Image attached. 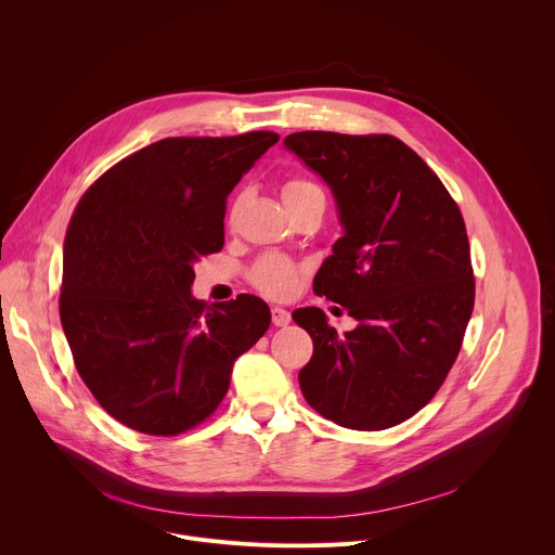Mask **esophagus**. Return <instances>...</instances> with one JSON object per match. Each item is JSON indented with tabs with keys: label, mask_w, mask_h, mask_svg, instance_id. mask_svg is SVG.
<instances>
[{
	"label": "esophagus",
	"mask_w": 555,
	"mask_h": 555,
	"mask_svg": "<svg viewBox=\"0 0 555 555\" xmlns=\"http://www.w3.org/2000/svg\"><path fill=\"white\" fill-rule=\"evenodd\" d=\"M289 321H292V313H289L287 309H283V307H272V323H274L276 327H287Z\"/></svg>",
	"instance_id": "obj_1"
}]
</instances>
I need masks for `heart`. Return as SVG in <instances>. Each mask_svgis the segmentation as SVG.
<instances>
[{
    "mask_svg": "<svg viewBox=\"0 0 555 555\" xmlns=\"http://www.w3.org/2000/svg\"><path fill=\"white\" fill-rule=\"evenodd\" d=\"M309 199H325L323 191L315 186L313 182H309L305 178H292V180L285 182L283 202L287 204V208L305 204ZM242 204H244V195L232 204L230 217L240 212ZM250 279L257 285V289H261L263 294L274 296V298H283V296H289L296 287V268L289 259H285L281 255H268L253 268Z\"/></svg>",
    "mask_w": 555,
    "mask_h": 555,
    "instance_id": "1",
    "label": "heart"
}]
</instances>
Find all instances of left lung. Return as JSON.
I'll list each match as a JSON object with an SVG mask.
<instances>
[{
    "mask_svg": "<svg viewBox=\"0 0 555 555\" xmlns=\"http://www.w3.org/2000/svg\"><path fill=\"white\" fill-rule=\"evenodd\" d=\"M283 144L325 180L343 223L313 294L358 321L340 336L319 307L292 313L313 340L300 390L338 426H398L435 398L472 315L461 210L422 157L392 135L298 131Z\"/></svg>",
    "mask_w": 555,
    "mask_h": 555,
    "instance_id": "1",
    "label": "left lung"
}]
</instances>
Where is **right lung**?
<instances>
[{
    "label": "right lung",
    "mask_w": 555,
    "mask_h": 555,
    "mask_svg": "<svg viewBox=\"0 0 555 555\" xmlns=\"http://www.w3.org/2000/svg\"><path fill=\"white\" fill-rule=\"evenodd\" d=\"M279 142L272 131L165 138L103 173L63 244L61 325L99 404L120 424L173 437L215 413L234 360L270 327L250 294L206 305L193 266L223 248L230 191Z\"/></svg>",
    "instance_id": "obj_1"
}]
</instances>
